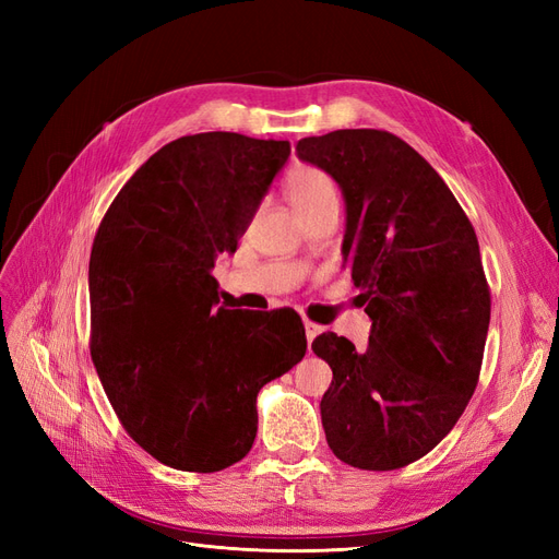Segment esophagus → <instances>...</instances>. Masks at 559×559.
Returning <instances> with one entry per match:
<instances>
[{
  "instance_id": "obj_1",
  "label": "esophagus",
  "mask_w": 559,
  "mask_h": 559,
  "mask_svg": "<svg viewBox=\"0 0 559 559\" xmlns=\"http://www.w3.org/2000/svg\"><path fill=\"white\" fill-rule=\"evenodd\" d=\"M302 324H306V335H308V343H312L314 337H317L321 331H324V329H321L319 324H314V321H310V319L302 321Z\"/></svg>"
}]
</instances>
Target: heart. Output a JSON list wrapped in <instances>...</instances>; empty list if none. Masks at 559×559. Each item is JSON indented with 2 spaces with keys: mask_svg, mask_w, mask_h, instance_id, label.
Returning a JSON list of instances; mask_svg holds the SVG:
<instances>
[{
  "mask_svg": "<svg viewBox=\"0 0 559 559\" xmlns=\"http://www.w3.org/2000/svg\"><path fill=\"white\" fill-rule=\"evenodd\" d=\"M284 193L302 222L326 210H337L341 202L335 179L317 165L292 167L284 179Z\"/></svg>",
  "mask_w": 559,
  "mask_h": 559,
  "instance_id": "obj_1",
  "label": "heart"
}]
</instances>
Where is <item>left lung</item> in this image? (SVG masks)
Here are the masks:
<instances>
[{"mask_svg":"<svg viewBox=\"0 0 559 559\" xmlns=\"http://www.w3.org/2000/svg\"><path fill=\"white\" fill-rule=\"evenodd\" d=\"M345 198L343 259L373 321L368 347L321 333V425L337 460L392 471L433 450L476 392L489 289L476 230L433 167L384 130L300 140Z\"/></svg>","mask_w":559,"mask_h":559,"instance_id":"1","label":"left lung"}]
</instances>
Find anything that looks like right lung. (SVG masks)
<instances>
[{
    "label": "right lung",
    "mask_w": 559,
    "mask_h": 559,
    "mask_svg": "<svg viewBox=\"0 0 559 559\" xmlns=\"http://www.w3.org/2000/svg\"><path fill=\"white\" fill-rule=\"evenodd\" d=\"M289 154L238 132L186 134L128 179L97 228L91 357L123 429L165 466L240 462L261 386L306 357L298 314L216 308L212 275Z\"/></svg>",
    "instance_id": "1"
}]
</instances>
